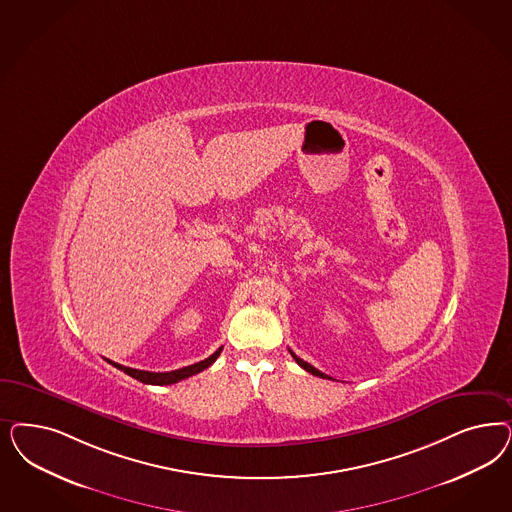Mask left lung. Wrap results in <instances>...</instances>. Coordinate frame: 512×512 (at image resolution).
<instances>
[{"instance_id": "8db88e82", "label": "left lung", "mask_w": 512, "mask_h": 512, "mask_svg": "<svg viewBox=\"0 0 512 512\" xmlns=\"http://www.w3.org/2000/svg\"><path fill=\"white\" fill-rule=\"evenodd\" d=\"M290 354H292V356H294V360H296L297 365H301V367H303V369H305V371H309V373H311V375H316V377H322V379H330L331 380V377H328V375H324V373H322V371H318V369H316V367H313V365H311V363L303 362V360H301V358H297L296 354H294V352H292V350H290Z\"/></svg>"}]
</instances>
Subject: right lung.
<instances>
[{"label": "right lung", "instance_id": "obj_1", "mask_svg": "<svg viewBox=\"0 0 512 512\" xmlns=\"http://www.w3.org/2000/svg\"><path fill=\"white\" fill-rule=\"evenodd\" d=\"M220 352H222V348H218L215 354H211V356H209V358H205L203 362L194 363V365H188V367H182V369H175V371H167V373H152V371H141V369L124 367V365L111 362V360H107V362L111 363V365H115L116 369L124 371L126 375H130L132 379H137L139 382H145V384H156V386H164V384H175V382H179V380L188 379V377L196 375V373H199V371L207 369V367H209V365H213V362H215L216 358L220 356Z\"/></svg>", "mask_w": 512, "mask_h": 512}]
</instances>
